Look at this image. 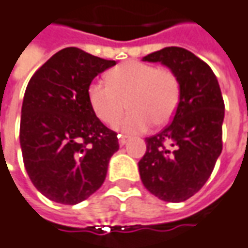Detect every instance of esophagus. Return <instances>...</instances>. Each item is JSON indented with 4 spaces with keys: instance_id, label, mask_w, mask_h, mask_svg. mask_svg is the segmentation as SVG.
Listing matches in <instances>:
<instances>
[{
    "instance_id": "esophagus-1",
    "label": "esophagus",
    "mask_w": 248,
    "mask_h": 248,
    "mask_svg": "<svg viewBox=\"0 0 248 248\" xmlns=\"http://www.w3.org/2000/svg\"><path fill=\"white\" fill-rule=\"evenodd\" d=\"M127 141H128L127 136H124V135H119V143H120V146H124Z\"/></svg>"
}]
</instances>
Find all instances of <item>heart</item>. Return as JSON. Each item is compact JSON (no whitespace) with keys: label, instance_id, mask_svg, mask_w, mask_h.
<instances>
[{"label":"heart","instance_id":"1","mask_svg":"<svg viewBox=\"0 0 248 248\" xmlns=\"http://www.w3.org/2000/svg\"><path fill=\"white\" fill-rule=\"evenodd\" d=\"M181 95L177 74L167 67L143 62H125L108 74V83L95 81L88 98L95 116L108 125L131 109L116 128L125 134H141L154 125H165L173 119Z\"/></svg>","mask_w":248,"mask_h":248}]
</instances>
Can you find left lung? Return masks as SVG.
<instances>
[{"label": "left lung", "mask_w": 248, "mask_h": 248, "mask_svg": "<svg viewBox=\"0 0 248 248\" xmlns=\"http://www.w3.org/2000/svg\"><path fill=\"white\" fill-rule=\"evenodd\" d=\"M177 74L181 86L173 121L146 138L139 160L143 185L167 202L190 199L205 185L223 150L224 101L217 78L204 61L181 47H166L143 58Z\"/></svg>", "instance_id": "left-lung-1"}]
</instances>
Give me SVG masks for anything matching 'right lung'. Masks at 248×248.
I'll list each match as a JSON object with an SVG mask.
<instances>
[{
  "label": "right lung",
  "instance_id": "right-lung-1",
  "mask_svg": "<svg viewBox=\"0 0 248 248\" xmlns=\"http://www.w3.org/2000/svg\"><path fill=\"white\" fill-rule=\"evenodd\" d=\"M67 47L32 75L24 94L20 144L35 187L59 204L75 205L105 181L117 134L95 116L88 98L94 77L114 66Z\"/></svg>",
  "mask_w": 248,
  "mask_h": 248
}]
</instances>
